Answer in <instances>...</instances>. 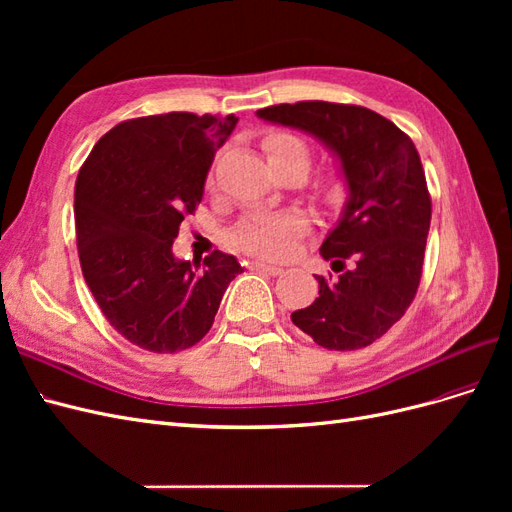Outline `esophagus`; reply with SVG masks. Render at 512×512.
I'll use <instances>...</instances> for the list:
<instances>
[{
    "mask_svg": "<svg viewBox=\"0 0 512 512\" xmlns=\"http://www.w3.org/2000/svg\"><path fill=\"white\" fill-rule=\"evenodd\" d=\"M252 269L262 271V273H267V275H273V277H277V275H282V273H284V269H282V267L267 265V262H252Z\"/></svg>",
    "mask_w": 512,
    "mask_h": 512,
    "instance_id": "esophagus-1",
    "label": "esophagus"
}]
</instances>
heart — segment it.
<instances>
[{
    "label": "heart",
    "instance_id": "obj_1",
    "mask_svg": "<svg viewBox=\"0 0 512 512\" xmlns=\"http://www.w3.org/2000/svg\"><path fill=\"white\" fill-rule=\"evenodd\" d=\"M262 151H265L275 175L294 173L301 179L309 170V164H312V149H309V145L297 134L273 132L262 138ZM337 190L339 183L335 175H324L314 183L316 196L322 198L335 196ZM301 228V220L288 213H252L245 215V218L235 226L230 241L232 245L239 247L241 252L247 254L262 258H286L292 252Z\"/></svg>",
    "mask_w": 512,
    "mask_h": 512
}]
</instances>
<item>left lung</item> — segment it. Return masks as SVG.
<instances>
[{
  "label": "left lung",
  "instance_id": "1",
  "mask_svg": "<svg viewBox=\"0 0 512 512\" xmlns=\"http://www.w3.org/2000/svg\"><path fill=\"white\" fill-rule=\"evenodd\" d=\"M258 117L318 136L342 160L350 190L320 247L339 277L316 275V301L292 312V322L327 350L374 344L406 314L423 275L431 196L412 138L356 104H275Z\"/></svg>",
  "mask_w": 512,
  "mask_h": 512
}]
</instances>
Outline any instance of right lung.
I'll use <instances>...</instances> for the list:
<instances>
[{
	"label": "right lung",
	"mask_w": 512,
	"mask_h": 512,
	"mask_svg": "<svg viewBox=\"0 0 512 512\" xmlns=\"http://www.w3.org/2000/svg\"><path fill=\"white\" fill-rule=\"evenodd\" d=\"M237 117L166 113L121 121L83 162L74 185L76 250L108 324L149 352L203 339L243 271L213 250L203 265L173 256L185 215L203 198L211 162Z\"/></svg>",
	"instance_id": "obj_1"
}]
</instances>
